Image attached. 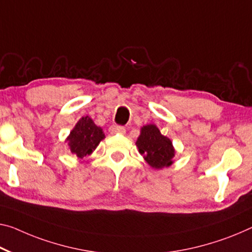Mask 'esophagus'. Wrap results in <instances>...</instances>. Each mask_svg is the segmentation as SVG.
Segmentation results:
<instances>
[{
  "label": "esophagus",
  "instance_id": "obj_1",
  "mask_svg": "<svg viewBox=\"0 0 252 252\" xmlns=\"http://www.w3.org/2000/svg\"><path fill=\"white\" fill-rule=\"evenodd\" d=\"M109 131L111 134H125L126 129H125V127H123V126L113 125L109 128Z\"/></svg>",
  "mask_w": 252,
  "mask_h": 252
}]
</instances>
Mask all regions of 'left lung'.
<instances>
[{
    "instance_id": "8db88e82",
    "label": "left lung",
    "mask_w": 252,
    "mask_h": 252,
    "mask_svg": "<svg viewBox=\"0 0 252 252\" xmlns=\"http://www.w3.org/2000/svg\"><path fill=\"white\" fill-rule=\"evenodd\" d=\"M139 153L144 154L148 163L156 169L172 164L175 156L172 143L160 133L156 125H146L142 128L136 142Z\"/></svg>"
}]
</instances>
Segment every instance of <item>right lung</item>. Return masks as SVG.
<instances>
[{"instance_id": "add662e5", "label": "right lung", "mask_w": 252, "mask_h": 252, "mask_svg": "<svg viewBox=\"0 0 252 252\" xmlns=\"http://www.w3.org/2000/svg\"><path fill=\"white\" fill-rule=\"evenodd\" d=\"M104 138V134L100 127L90 117H82L71 131L67 137L68 145L71 152L74 153L77 158H82L89 156L94 151L99 143Z\"/></svg>"}]
</instances>
